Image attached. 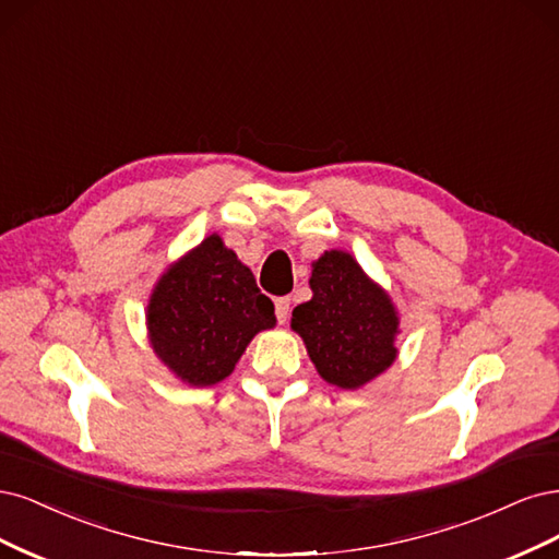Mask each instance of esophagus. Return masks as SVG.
<instances>
[{
  "mask_svg": "<svg viewBox=\"0 0 559 559\" xmlns=\"http://www.w3.org/2000/svg\"><path fill=\"white\" fill-rule=\"evenodd\" d=\"M290 297H278L276 299V318L278 322H285L287 318H290Z\"/></svg>",
  "mask_w": 559,
  "mask_h": 559,
  "instance_id": "esophagus-1",
  "label": "esophagus"
}]
</instances>
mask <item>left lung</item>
<instances>
[{"instance_id":"left-lung-1","label":"left lung","mask_w":559,"mask_h":559,"mask_svg":"<svg viewBox=\"0 0 559 559\" xmlns=\"http://www.w3.org/2000/svg\"><path fill=\"white\" fill-rule=\"evenodd\" d=\"M313 297L293 311V330L328 383L357 390L397 357L400 318L392 299L350 253L328 250L313 262Z\"/></svg>"}]
</instances>
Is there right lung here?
<instances>
[{
    "label": "right lung",
    "mask_w": 559,
    "mask_h": 559,
    "mask_svg": "<svg viewBox=\"0 0 559 559\" xmlns=\"http://www.w3.org/2000/svg\"><path fill=\"white\" fill-rule=\"evenodd\" d=\"M146 322L162 362L183 383L206 388L234 371L250 338L272 330L276 316L253 272L211 234L162 274Z\"/></svg>",
    "instance_id": "add662e5"
}]
</instances>
